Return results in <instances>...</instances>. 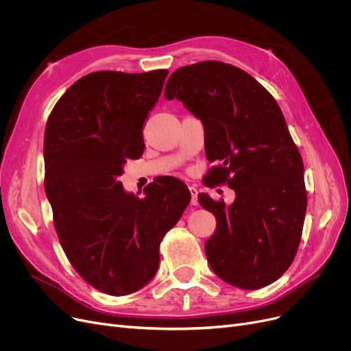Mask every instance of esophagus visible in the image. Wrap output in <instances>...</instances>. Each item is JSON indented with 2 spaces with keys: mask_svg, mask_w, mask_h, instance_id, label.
I'll list each match as a JSON object with an SVG mask.
<instances>
[{
  "mask_svg": "<svg viewBox=\"0 0 351 351\" xmlns=\"http://www.w3.org/2000/svg\"><path fill=\"white\" fill-rule=\"evenodd\" d=\"M189 192H191V196H192L191 205L196 206L197 205V189L195 186H189Z\"/></svg>",
  "mask_w": 351,
  "mask_h": 351,
  "instance_id": "1",
  "label": "esophagus"
}]
</instances>
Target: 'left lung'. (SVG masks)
<instances>
[{
  "instance_id": "obj_1",
  "label": "left lung",
  "mask_w": 351,
  "mask_h": 351,
  "mask_svg": "<svg viewBox=\"0 0 351 351\" xmlns=\"http://www.w3.org/2000/svg\"><path fill=\"white\" fill-rule=\"evenodd\" d=\"M165 98L204 123L206 156L219 163L209 182L236 193L232 205L197 196L216 217L205 243L212 270L246 290L278 280L296 256L307 208L303 160L278 102L247 72L219 61L176 69Z\"/></svg>"
}]
</instances>
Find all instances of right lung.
I'll list each match as a JSON object with an SVG mask.
<instances>
[{"label": "right lung", "mask_w": 351, "mask_h": 351, "mask_svg": "<svg viewBox=\"0 0 351 351\" xmlns=\"http://www.w3.org/2000/svg\"><path fill=\"white\" fill-rule=\"evenodd\" d=\"M98 71L73 84L45 128V193L61 246L95 289L125 296L149 283L159 243L191 202L182 180L165 176L139 199L123 189L126 159L141 158L142 129L168 75Z\"/></svg>", "instance_id": "right-lung-1"}]
</instances>
